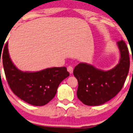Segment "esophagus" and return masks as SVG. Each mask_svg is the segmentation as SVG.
I'll return each instance as SVG.
<instances>
[{"instance_id": "obj_1", "label": "esophagus", "mask_w": 133, "mask_h": 133, "mask_svg": "<svg viewBox=\"0 0 133 133\" xmlns=\"http://www.w3.org/2000/svg\"><path fill=\"white\" fill-rule=\"evenodd\" d=\"M68 71L69 72L70 74H72L73 73V68L71 66H69L68 68Z\"/></svg>"}]
</instances>
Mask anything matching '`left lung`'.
<instances>
[{"label":"left lung","instance_id":"8db88e82","mask_svg":"<svg viewBox=\"0 0 133 133\" xmlns=\"http://www.w3.org/2000/svg\"><path fill=\"white\" fill-rule=\"evenodd\" d=\"M117 44L120 58L115 68L102 70L90 64L80 63L74 69V75L78 83L77 97L85 105H102L115 97L122 90L130 63L129 51L125 42L122 40Z\"/></svg>","mask_w":133,"mask_h":133}]
</instances>
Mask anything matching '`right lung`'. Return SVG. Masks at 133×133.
<instances>
[{
    "label": "right lung",
    "instance_id": "add662e5",
    "mask_svg": "<svg viewBox=\"0 0 133 133\" xmlns=\"http://www.w3.org/2000/svg\"><path fill=\"white\" fill-rule=\"evenodd\" d=\"M2 61L6 80L13 93L36 106L48 103L56 95L61 82L69 76L65 67L47 68L37 72L21 71L11 60L8 42L3 51Z\"/></svg>",
    "mask_w": 133,
    "mask_h": 133
}]
</instances>
